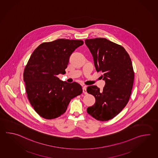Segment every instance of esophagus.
<instances>
[{"instance_id":"1","label":"esophagus","mask_w":158,"mask_h":158,"mask_svg":"<svg viewBox=\"0 0 158 158\" xmlns=\"http://www.w3.org/2000/svg\"><path fill=\"white\" fill-rule=\"evenodd\" d=\"M83 93H84L85 94H87V89H86V86H84V87H83Z\"/></svg>"}]
</instances>
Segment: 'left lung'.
Here are the masks:
<instances>
[{"label":"left lung","mask_w":158,"mask_h":158,"mask_svg":"<svg viewBox=\"0 0 158 158\" xmlns=\"http://www.w3.org/2000/svg\"><path fill=\"white\" fill-rule=\"evenodd\" d=\"M85 43L93 56L96 71L102 73L101 77L105 81L102 92L96 85L87 87V92L96 99L87 113L98 120L107 121L128 102L135 77L131 59L122 45L106 38L85 39Z\"/></svg>","instance_id":"1"}]
</instances>
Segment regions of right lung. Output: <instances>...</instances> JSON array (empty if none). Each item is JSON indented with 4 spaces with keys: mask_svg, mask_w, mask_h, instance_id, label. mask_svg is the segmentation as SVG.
<instances>
[{
    "mask_svg": "<svg viewBox=\"0 0 158 158\" xmlns=\"http://www.w3.org/2000/svg\"><path fill=\"white\" fill-rule=\"evenodd\" d=\"M81 40L59 39L43 43L32 52L23 72L29 102L40 116L55 119L65 113L71 99L80 95L81 86L58 77L66 73L70 56L83 45Z\"/></svg>",
    "mask_w": 158,
    "mask_h": 158,
    "instance_id": "obj_1",
    "label": "right lung"
}]
</instances>
